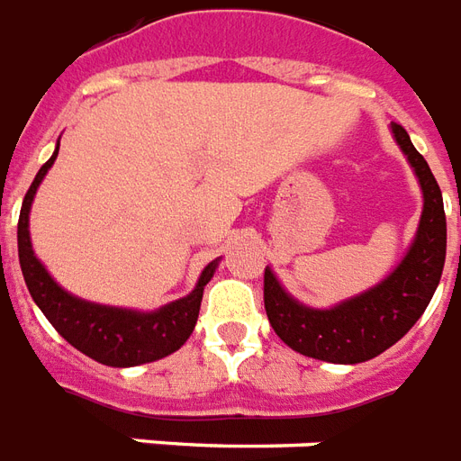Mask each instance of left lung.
<instances>
[{"mask_svg": "<svg viewBox=\"0 0 461 461\" xmlns=\"http://www.w3.org/2000/svg\"><path fill=\"white\" fill-rule=\"evenodd\" d=\"M422 189V216L408 253L371 290L329 309L302 304L265 267V312L275 334L297 354L329 364H364L408 334L438 290L447 253L442 191L428 161L412 147L401 124H391Z\"/></svg>", "mask_w": 461, "mask_h": 461, "instance_id": "1", "label": "left lung"}]
</instances>
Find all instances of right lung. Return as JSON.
Listing matches in <instances>:
<instances>
[{"label": "right lung", "mask_w": 461, "mask_h": 461, "mask_svg": "<svg viewBox=\"0 0 461 461\" xmlns=\"http://www.w3.org/2000/svg\"><path fill=\"white\" fill-rule=\"evenodd\" d=\"M56 157H59V147L51 154V159L39 169L36 179L26 191L22 213H19V228H16L19 265H22L23 282L32 292L36 307L41 309L43 317L51 321L60 337L97 364L130 368V366L152 364V361H159L164 356L179 351L196 327L203 287L213 277L218 260L203 267L196 287L186 297L169 302L154 312L97 304V302L80 300L68 290H63L43 267L41 260L33 255L32 233H29V213H32L33 196H36V189L43 176L53 167Z\"/></svg>", "instance_id": "right-lung-1"}]
</instances>
